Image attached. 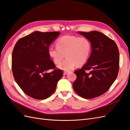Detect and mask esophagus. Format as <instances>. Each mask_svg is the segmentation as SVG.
Listing matches in <instances>:
<instances>
[{
    "mask_svg": "<svg viewBox=\"0 0 130 130\" xmlns=\"http://www.w3.org/2000/svg\"><path fill=\"white\" fill-rule=\"evenodd\" d=\"M68 73H69V72H66V71H64V72H63V74L64 75H65L68 74Z\"/></svg>",
    "mask_w": 130,
    "mask_h": 130,
    "instance_id": "34e87169",
    "label": "esophagus"
}]
</instances>
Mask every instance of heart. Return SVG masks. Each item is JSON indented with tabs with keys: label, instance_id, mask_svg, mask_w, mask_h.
<instances>
[{
	"label": "heart",
	"instance_id": "heart-1",
	"mask_svg": "<svg viewBox=\"0 0 130 130\" xmlns=\"http://www.w3.org/2000/svg\"><path fill=\"white\" fill-rule=\"evenodd\" d=\"M56 47L50 46L48 52L54 63L58 64L66 58L58 67L66 72L72 70L77 64L82 65L87 61L91 52V43L85 37L66 35L57 41Z\"/></svg>",
	"mask_w": 130,
	"mask_h": 130
}]
</instances>
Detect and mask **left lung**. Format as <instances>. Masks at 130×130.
Segmentation results:
<instances>
[{"label": "left lung", "instance_id": "obj_1", "mask_svg": "<svg viewBox=\"0 0 130 130\" xmlns=\"http://www.w3.org/2000/svg\"><path fill=\"white\" fill-rule=\"evenodd\" d=\"M78 33L88 39L92 50L87 63L74 72L77 78L73 87L80 96L92 99L106 93L116 80L119 68V50L115 42L103 33Z\"/></svg>", "mask_w": 130, "mask_h": 130}]
</instances>
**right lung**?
<instances>
[{
    "instance_id": "obj_1",
    "label": "right lung",
    "mask_w": 130,
    "mask_h": 130,
    "mask_svg": "<svg viewBox=\"0 0 130 130\" xmlns=\"http://www.w3.org/2000/svg\"><path fill=\"white\" fill-rule=\"evenodd\" d=\"M60 32L35 31L17 42L12 54V70L14 80L27 95L44 100L55 91L63 75L56 69L48 50ZM50 69V73L47 72Z\"/></svg>"
}]
</instances>
